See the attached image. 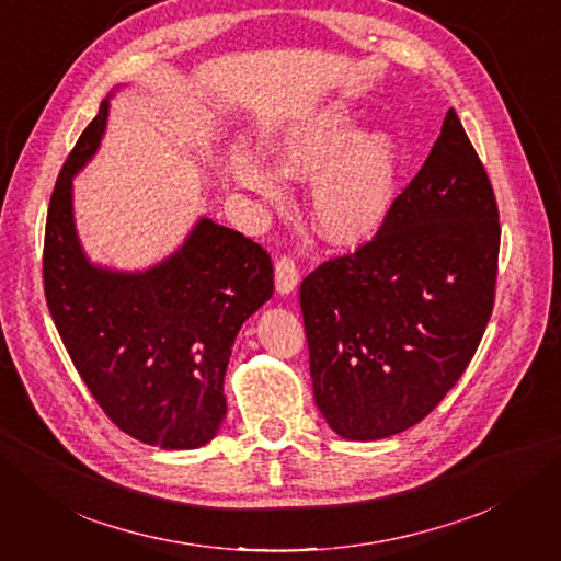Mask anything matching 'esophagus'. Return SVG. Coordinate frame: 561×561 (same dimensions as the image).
<instances>
[{"instance_id": "esophagus-1", "label": "esophagus", "mask_w": 561, "mask_h": 561, "mask_svg": "<svg viewBox=\"0 0 561 561\" xmlns=\"http://www.w3.org/2000/svg\"><path fill=\"white\" fill-rule=\"evenodd\" d=\"M274 274H276V290L280 295H290V293L297 290L299 268H297V264H295V260L290 257V254H283L280 260H276Z\"/></svg>"}]
</instances>
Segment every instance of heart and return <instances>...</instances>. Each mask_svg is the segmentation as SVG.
Segmentation results:
<instances>
[{
  "label": "heart",
  "instance_id": "obj_1",
  "mask_svg": "<svg viewBox=\"0 0 561 561\" xmlns=\"http://www.w3.org/2000/svg\"><path fill=\"white\" fill-rule=\"evenodd\" d=\"M276 169L252 154L233 159V178L268 201L283 196V180L313 178L309 215L322 239L358 245L375 236L393 208L400 171L396 135L386 128L360 133L346 103H328L293 118L268 142Z\"/></svg>",
  "mask_w": 561,
  "mask_h": 561
}]
</instances>
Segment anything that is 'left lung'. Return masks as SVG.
<instances>
[{"label":"left lung","instance_id":"8db88e82","mask_svg":"<svg viewBox=\"0 0 561 561\" xmlns=\"http://www.w3.org/2000/svg\"><path fill=\"white\" fill-rule=\"evenodd\" d=\"M494 190L454 110L383 227L301 280L313 398L346 439L412 428L461 379L494 311Z\"/></svg>","mask_w":561,"mask_h":561}]
</instances>
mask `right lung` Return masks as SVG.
Wrapping results in <instances>:
<instances>
[{
    "instance_id": "1",
    "label": "right lung",
    "mask_w": 561,
    "mask_h": 561,
    "mask_svg": "<svg viewBox=\"0 0 561 561\" xmlns=\"http://www.w3.org/2000/svg\"><path fill=\"white\" fill-rule=\"evenodd\" d=\"M110 98L79 135L50 194L44 293L62 344L116 428L161 449H196L227 416L225 375L243 322L274 295L268 252L201 217L145 271L91 264L72 213V178L107 128Z\"/></svg>"
}]
</instances>
